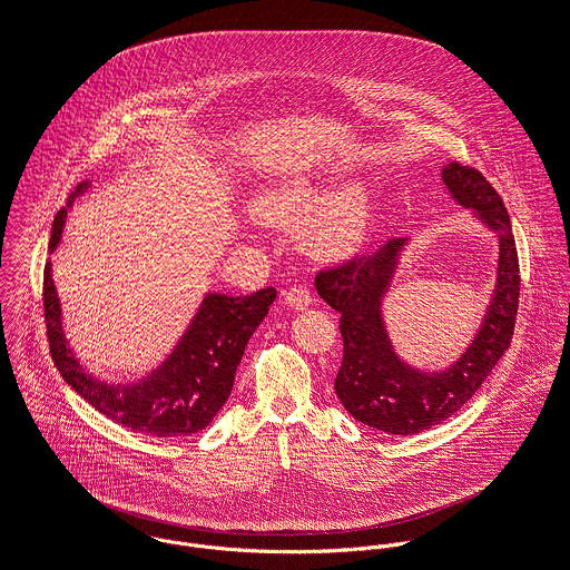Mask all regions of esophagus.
<instances>
[{"instance_id":"obj_1","label":"esophagus","mask_w":570,"mask_h":570,"mask_svg":"<svg viewBox=\"0 0 570 570\" xmlns=\"http://www.w3.org/2000/svg\"><path fill=\"white\" fill-rule=\"evenodd\" d=\"M284 299H286V304H288L291 308H295V311H304V308H308L311 302H313L311 293H308L304 286H293V288H288L286 295H284Z\"/></svg>"}]
</instances>
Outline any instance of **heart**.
Here are the masks:
<instances>
[{"label":"heart","mask_w":570,"mask_h":570,"mask_svg":"<svg viewBox=\"0 0 570 570\" xmlns=\"http://www.w3.org/2000/svg\"><path fill=\"white\" fill-rule=\"evenodd\" d=\"M331 184L333 179L324 175H295L257 193L253 199V213L255 217L273 224L295 222L311 213L328 196ZM366 226V193L362 186L348 184L333 193L330 199L311 215L304 228V239L308 248L320 255H344L362 242Z\"/></svg>","instance_id":"heart-1"}]
</instances>
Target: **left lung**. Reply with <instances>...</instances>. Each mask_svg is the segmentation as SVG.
Segmentation results:
<instances>
[{
  "instance_id": "1",
  "label": "left lung",
  "mask_w": 570,
  "mask_h": 570,
  "mask_svg": "<svg viewBox=\"0 0 570 570\" xmlns=\"http://www.w3.org/2000/svg\"><path fill=\"white\" fill-rule=\"evenodd\" d=\"M442 179L455 202L475 208L500 239L498 282L484 324L446 371L424 373L404 364L393 351L382 320V297L406 239H391L380 250L355 255L315 277L320 297L342 315L344 360L335 377V393L357 422L391 435H415L455 415L493 373L515 331L520 259L507 206L478 168L451 161L442 168Z\"/></svg>"
}]
</instances>
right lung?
Masks as SVG:
<instances>
[{
    "label": "right lung",
    "mask_w": 570,
    "mask_h": 570,
    "mask_svg": "<svg viewBox=\"0 0 570 570\" xmlns=\"http://www.w3.org/2000/svg\"><path fill=\"white\" fill-rule=\"evenodd\" d=\"M90 188L77 184L66 208ZM66 208L55 215L50 250H55L66 222ZM275 288L250 295L208 293L168 360L146 380L135 384H104L88 375L75 360L61 328V308L50 277V262L43 266V322L50 357L66 384L110 422L135 433L155 438H184L204 431L226 404L244 348L275 302Z\"/></svg>",
    "instance_id": "right-lung-1"
}]
</instances>
